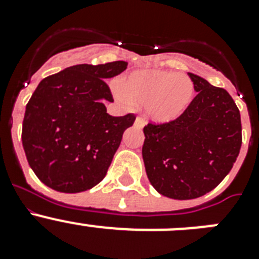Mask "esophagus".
<instances>
[{"mask_svg":"<svg viewBox=\"0 0 259 259\" xmlns=\"http://www.w3.org/2000/svg\"><path fill=\"white\" fill-rule=\"evenodd\" d=\"M144 125H145V120H144L143 118H140V116H137L136 120H135V127L139 128V130H141Z\"/></svg>","mask_w":259,"mask_h":259,"instance_id":"obj_1","label":"esophagus"}]
</instances>
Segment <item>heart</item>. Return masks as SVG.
I'll return each instance as SVG.
<instances>
[{
    "instance_id": "obj_1",
    "label": "heart",
    "mask_w": 259,
    "mask_h": 259,
    "mask_svg": "<svg viewBox=\"0 0 259 259\" xmlns=\"http://www.w3.org/2000/svg\"><path fill=\"white\" fill-rule=\"evenodd\" d=\"M116 93L124 104L145 106L152 122L166 124L188 109L194 97V84L185 74L157 68L139 70L120 79Z\"/></svg>"
}]
</instances>
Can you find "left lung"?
I'll return each mask as SVG.
<instances>
[{
    "instance_id": "obj_1",
    "label": "left lung",
    "mask_w": 259,
    "mask_h": 259,
    "mask_svg": "<svg viewBox=\"0 0 259 259\" xmlns=\"http://www.w3.org/2000/svg\"><path fill=\"white\" fill-rule=\"evenodd\" d=\"M197 96L182 116L144 127L150 184L174 200L206 194L227 176L241 148V119L230 93L188 72Z\"/></svg>"
}]
</instances>
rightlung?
Here are the masks:
<instances>
[{"mask_svg": "<svg viewBox=\"0 0 259 259\" xmlns=\"http://www.w3.org/2000/svg\"><path fill=\"white\" fill-rule=\"evenodd\" d=\"M127 62L76 65L41 80L26 106L22 143L38 179L62 193L88 191L105 178L124 131L136 116H111L105 80Z\"/></svg>", "mask_w": 259, "mask_h": 259, "instance_id": "1", "label": "right lung"}]
</instances>
